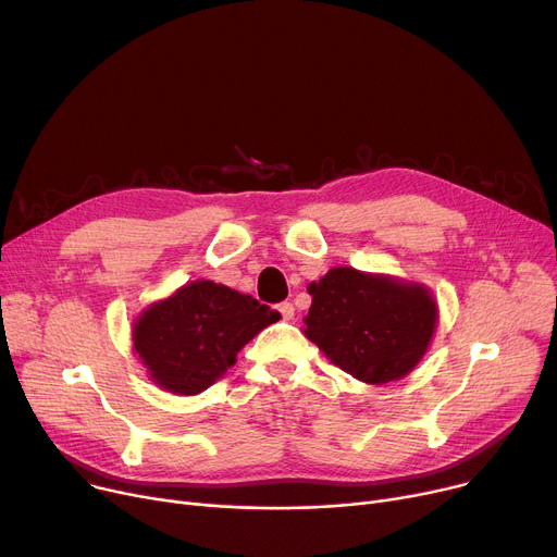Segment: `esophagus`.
I'll return each mask as SVG.
<instances>
[{
	"mask_svg": "<svg viewBox=\"0 0 557 557\" xmlns=\"http://www.w3.org/2000/svg\"><path fill=\"white\" fill-rule=\"evenodd\" d=\"M277 311H280V315H282L284 320H294V315H296V309H294V305H290V302L277 305Z\"/></svg>",
	"mask_w": 557,
	"mask_h": 557,
	"instance_id": "1",
	"label": "esophagus"
}]
</instances>
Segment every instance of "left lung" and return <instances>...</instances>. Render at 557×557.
<instances>
[{
	"mask_svg": "<svg viewBox=\"0 0 557 557\" xmlns=\"http://www.w3.org/2000/svg\"><path fill=\"white\" fill-rule=\"evenodd\" d=\"M307 290L305 336L359 382H397L426 355L437 302L424 284L336 267Z\"/></svg>",
	"mask_w": 557,
	"mask_h": 557,
	"instance_id": "1",
	"label": "left lung"
}]
</instances>
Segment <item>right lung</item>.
I'll return each instance as SVG.
<instances>
[{"label": "right lung", "instance_id": "obj_1", "mask_svg": "<svg viewBox=\"0 0 557 557\" xmlns=\"http://www.w3.org/2000/svg\"><path fill=\"white\" fill-rule=\"evenodd\" d=\"M280 313L212 280H196L146 307L133 349L151 382L173 395L208 391L237 363L242 347Z\"/></svg>", "mask_w": 557, "mask_h": 557}]
</instances>
